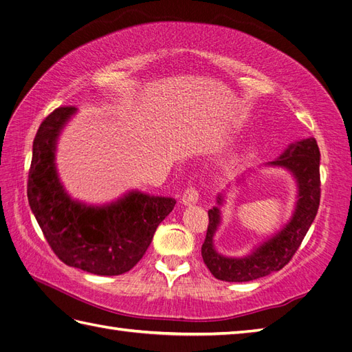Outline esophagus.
Masks as SVG:
<instances>
[{
	"mask_svg": "<svg viewBox=\"0 0 352 352\" xmlns=\"http://www.w3.org/2000/svg\"><path fill=\"white\" fill-rule=\"evenodd\" d=\"M198 199H199L198 190H196L195 187H192V186L187 187V189H186L184 193H183V198H182L184 206H192V204L198 202Z\"/></svg>",
	"mask_w": 352,
	"mask_h": 352,
	"instance_id": "1",
	"label": "esophagus"
}]
</instances>
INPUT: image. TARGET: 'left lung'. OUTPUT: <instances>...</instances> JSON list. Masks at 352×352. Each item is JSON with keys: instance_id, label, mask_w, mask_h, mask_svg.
<instances>
[{"instance_id": "obj_1", "label": "left lung", "mask_w": 352, "mask_h": 352, "mask_svg": "<svg viewBox=\"0 0 352 352\" xmlns=\"http://www.w3.org/2000/svg\"><path fill=\"white\" fill-rule=\"evenodd\" d=\"M320 148L315 138H307L291 145L282 156L270 165L289 169L298 183V201L291 222L246 258H225L214 250L213 235L220 222L219 208L208 210L207 235L201 248L202 259L216 279L225 282H250L279 272L296 255L301 241L320 208L321 177ZM219 204L222 198L219 196Z\"/></svg>"}]
</instances>
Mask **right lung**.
Segmentation results:
<instances>
[{
    "label": "right lung",
    "mask_w": 352,
    "mask_h": 352,
    "mask_svg": "<svg viewBox=\"0 0 352 352\" xmlns=\"http://www.w3.org/2000/svg\"><path fill=\"white\" fill-rule=\"evenodd\" d=\"M75 106H60L40 124L28 173L27 195L49 248L65 265L99 276H118L145 255L159 223L175 199L132 192L108 207L72 201L56 175V136Z\"/></svg>",
    "instance_id": "add662e5"
}]
</instances>
